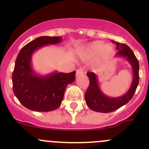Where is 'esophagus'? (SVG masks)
Wrapping results in <instances>:
<instances>
[{
  "label": "esophagus",
  "instance_id": "1",
  "mask_svg": "<svg viewBox=\"0 0 149 149\" xmlns=\"http://www.w3.org/2000/svg\"><path fill=\"white\" fill-rule=\"evenodd\" d=\"M84 73L83 69H77L76 70V76H79L80 75H82Z\"/></svg>",
  "mask_w": 149,
  "mask_h": 149
}]
</instances>
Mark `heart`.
<instances>
[{
  "label": "heart",
  "mask_w": 149,
  "mask_h": 149,
  "mask_svg": "<svg viewBox=\"0 0 149 149\" xmlns=\"http://www.w3.org/2000/svg\"><path fill=\"white\" fill-rule=\"evenodd\" d=\"M112 47L109 44H104L102 41H94L89 43L85 49L86 56L88 58H94L100 52V61L109 58L112 53Z\"/></svg>",
  "instance_id": "1"
}]
</instances>
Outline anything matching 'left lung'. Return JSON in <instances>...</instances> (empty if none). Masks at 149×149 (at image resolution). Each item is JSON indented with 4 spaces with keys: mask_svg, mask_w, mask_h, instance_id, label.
<instances>
[{
    "mask_svg": "<svg viewBox=\"0 0 149 149\" xmlns=\"http://www.w3.org/2000/svg\"><path fill=\"white\" fill-rule=\"evenodd\" d=\"M116 45L118 49L115 56L125 58L131 65L133 78L131 85L127 93L121 97H109L102 91L99 85L97 75L92 72L86 73L89 79V86L85 93V100L87 106L93 111L103 113L113 112L126 104L134 95L139 81V63L134 52L126 45L111 40Z\"/></svg>",
    "mask_w": 149,
    "mask_h": 149,
    "instance_id": "left-lung-1",
    "label": "left lung"
}]
</instances>
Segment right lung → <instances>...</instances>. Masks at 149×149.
Wrapping results in <instances>:
<instances>
[{"label": "right lung", "instance_id": "add662e5", "mask_svg": "<svg viewBox=\"0 0 149 149\" xmlns=\"http://www.w3.org/2000/svg\"><path fill=\"white\" fill-rule=\"evenodd\" d=\"M61 42V37H40L26 45L18 54L12 74L13 93L22 105L30 110L49 112L58 109L63 100L66 86L76 79V71H54L41 76L31 67V57L36 50Z\"/></svg>", "mask_w": 149, "mask_h": 149}]
</instances>
